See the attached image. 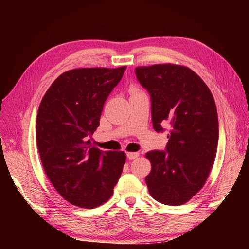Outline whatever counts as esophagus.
Here are the masks:
<instances>
[{"instance_id": "esophagus-1", "label": "esophagus", "mask_w": 249, "mask_h": 249, "mask_svg": "<svg viewBox=\"0 0 249 249\" xmlns=\"http://www.w3.org/2000/svg\"><path fill=\"white\" fill-rule=\"evenodd\" d=\"M140 154L138 152H128L127 153V157L129 158V160H135V158L138 157Z\"/></svg>"}]
</instances>
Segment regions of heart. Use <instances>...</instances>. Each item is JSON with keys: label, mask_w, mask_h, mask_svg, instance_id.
<instances>
[{"label": "heart", "mask_w": 249, "mask_h": 249, "mask_svg": "<svg viewBox=\"0 0 249 249\" xmlns=\"http://www.w3.org/2000/svg\"><path fill=\"white\" fill-rule=\"evenodd\" d=\"M129 92L130 94H134V93H140L142 91L140 89V88H138L137 86H131L129 89Z\"/></svg>", "instance_id": "obj_1"}]
</instances>
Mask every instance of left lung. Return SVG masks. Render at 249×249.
I'll use <instances>...</instances> for the list:
<instances>
[{"label":"left lung","mask_w":249,"mask_h":249,"mask_svg":"<svg viewBox=\"0 0 249 249\" xmlns=\"http://www.w3.org/2000/svg\"><path fill=\"white\" fill-rule=\"evenodd\" d=\"M136 76L151 95L153 127H169L167 151L145 155L152 166L145 178L147 188L162 204H184L203 187L214 165L218 144L214 97L186 66H139Z\"/></svg>","instance_id":"1"}]
</instances>
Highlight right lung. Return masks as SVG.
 <instances>
[{
  "instance_id": "add662e5",
  "label": "right lung",
  "mask_w": 249,
  "mask_h": 249,
  "mask_svg": "<svg viewBox=\"0 0 249 249\" xmlns=\"http://www.w3.org/2000/svg\"><path fill=\"white\" fill-rule=\"evenodd\" d=\"M126 66L75 68L57 77L41 99L36 143L44 170L63 198L94 209L113 194L126 161L122 151L92 146L106 99Z\"/></svg>"
}]
</instances>
